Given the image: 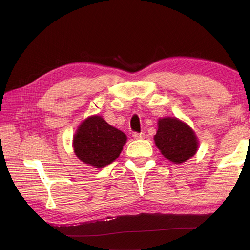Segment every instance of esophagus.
Returning <instances> with one entry per match:
<instances>
[{
	"mask_svg": "<svg viewBox=\"0 0 250 250\" xmlns=\"http://www.w3.org/2000/svg\"><path fill=\"white\" fill-rule=\"evenodd\" d=\"M132 138L134 139V140H142V139H144L145 138V134H144L143 132H133L132 133Z\"/></svg>",
	"mask_w": 250,
	"mask_h": 250,
	"instance_id": "1",
	"label": "esophagus"
}]
</instances>
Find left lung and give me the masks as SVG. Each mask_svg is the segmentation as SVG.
I'll return each mask as SVG.
<instances>
[{
  "mask_svg": "<svg viewBox=\"0 0 250 250\" xmlns=\"http://www.w3.org/2000/svg\"><path fill=\"white\" fill-rule=\"evenodd\" d=\"M154 141L162 154L175 164L191 158L198 148L194 131L176 118L160 119Z\"/></svg>",
  "mask_w": 250,
  "mask_h": 250,
  "instance_id": "left-lung-1",
  "label": "left lung"
}]
</instances>
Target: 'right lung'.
<instances>
[{
    "label": "right lung",
    "mask_w": 250,
    "mask_h": 250,
    "mask_svg": "<svg viewBox=\"0 0 250 250\" xmlns=\"http://www.w3.org/2000/svg\"><path fill=\"white\" fill-rule=\"evenodd\" d=\"M126 140L122 131L94 116L79 126L74 137V151L82 162L102 168L119 157Z\"/></svg>",
    "instance_id": "obj_1"
}]
</instances>
